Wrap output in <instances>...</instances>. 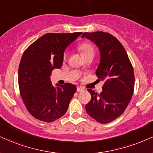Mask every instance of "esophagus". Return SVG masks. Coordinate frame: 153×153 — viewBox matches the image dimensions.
<instances>
[{
	"label": "esophagus",
	"mask_w": 153,
	"mask_h": 153,
	"mask_svg": "<svg viewBox=\"0 0 153 153\" xmlns=\"http://www.w3.org/2000/svg\"><path fill=\"white\" fill-rule=\"evenodd\" d=\"M83 91V89L81 87H77V91L78 92H81Z\"/></svg>",
	"instance_id": "esophagus-1"
}]
</instances>
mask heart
Segmentation results:
<instances>
[{"mask_svg": "<svg viewBox=\"0 0 153 153\" xmlns=\"http://www.w3.org/2000/svg\"><path fill=\"white\" fill-rule=\"evenodd\" d=\"M78 49L83 58L91 56V55L94 56L95 54L94 46L91 43H88V42H84V43H80L78 45ZM66 56H67V53L65 52L63 54V58H65Z\"/></svg>", "mask_w": 153, "mask_h": 153, "instance_id": "1", "label": "heart"}]
</instances>
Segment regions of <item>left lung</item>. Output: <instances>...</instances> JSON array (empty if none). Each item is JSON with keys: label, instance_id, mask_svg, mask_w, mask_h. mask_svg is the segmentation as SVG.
<instances>
[{"label": "left lung", "instance_id": "left-lung-1", "mask_svg": "<svg viewBox=\"0 0 153 153\" xmlns=\"http://www.w3.org/2000/svg\"><path fill=\"white\" fill-rule=\"evenodd\" d=\"M100 53L96 75L104 81L100 94L88 89L91 100L86 104L88 115L100 123H108L124 113L134 92L135 75L132 63L120 42L109 33H83Z\"/></svg>", "mask_w": 153, "mask_h": 153}]
</instances>
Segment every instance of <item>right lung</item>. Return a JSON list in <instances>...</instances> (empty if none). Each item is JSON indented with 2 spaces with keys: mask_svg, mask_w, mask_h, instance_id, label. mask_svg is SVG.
<instances>
[{
  "mask_svg": "<svg viewBox=\"0 0 153 153\" xmlns=\"http://www.w3.org/2000/svg\"><path fill=\"white\" fill-rule=\"evenodd\" d=\"M81 34L47 33L24 51L18 68V85L24 105L35 118L51 123L67 111L76 87L65 83L55 88L50 77L53 69L62 66L68 45Z\"/></svg>",
  "mask_w": 153,
  "mask_h": 153,
  "instance_id": "add662e5",
  "label": "right lung"
}]
</instances>
